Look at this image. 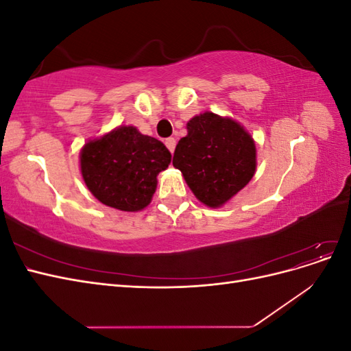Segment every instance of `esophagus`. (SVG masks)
I'll return each instance as SVG.
<instances>
[{"label":"esophagus","instance_id":"obj_1","mask_svg":"<svg viewBox=\"0 0 351 351\" xmlns=\"http://www.w3.org/2000/svg\"><path fill=\"white\" fill-rule=\"evenodd\" d=\"M176 139H174V137H168V139L165 141V146L168 147V149H169V152H174V149H176Z\"/></svg>","mask_w":351,"mask_h":351}]
</instances>
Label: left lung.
Masks as SVG:
<instances>
[{
	"label": "left lung",
	"instance_id": "1",
	"mask_svg": "<svg viewBox=\"0 0 351 351\" xmlns=\"http://www.w3.org/2000/svg\"><path fill=\"white\" fill-rule=\"evenodd\" d=\"M173 165L202 204L219 208L246 186L256 169V146L237 121L204 112L187 123Z\"/></svg>",
	"mask_w": 351,
	"mask_h": 351
}]
</instances>
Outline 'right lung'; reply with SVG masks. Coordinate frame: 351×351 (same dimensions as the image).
<instances>
[{
	"mask_svg": "<svg viewBox=\"0 0 351 351\" xmlns=\"http://www.w3.org/2000/svg\"><path fill=\"white\" fill-rule=\"evenodd\" d=\"M171 162L162 142L133 125H120L89 141L80 152V171L101 204L137 212L151 204L156 176Z\"/></svg>",
	"mask_w": 351,
	"mask_h": 351,
	"instance_id": "1",
	"label": "right lung"
}]
</instances>
